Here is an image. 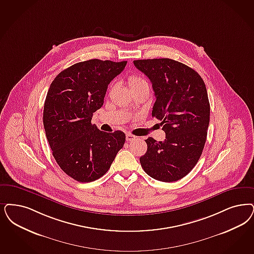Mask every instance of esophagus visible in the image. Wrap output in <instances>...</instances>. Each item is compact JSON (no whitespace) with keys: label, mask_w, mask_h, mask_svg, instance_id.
<instances>
[{"label":"esophagus","mask_w":254,"mask_h":254,"mask_svg":"<svg viewBox=\"0 0 254 254\" xmlns=\"http://www.w3.org/2000/svg\"><path fill=\"white\" fill-rule=\"evenodd\" d=\"M137 137L136 136H134V135H132L130 133H127V135H126V139L127 141H132V140H135Z\"/></svg>","instance_id":"1"}]
</instances>
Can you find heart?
I'll list each match as a JSON object with an SVG mask.
<instances>
[{
	"mask_svg": "<svg viewBox=\"0 0 254 254\" xmlns=\"http://www.w3.org/2000/svg\"><path fill=\"white\" fill-rule=\"evenodd\" d=\"M128 81H129V86H130V88L136 87V86H139V85H141V84L147 83L145 79H142L140 76H136V75H133L131 77H129Z\"/></svg>",
	"mask_w": 254,
	"mask_h": 254,
	"instance_id": "obj_1",
	"label": "heart"
}]
</instances>
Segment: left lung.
Wrapping results in <instances>:
<instances>
[{
  "label": "left lung",
  "mask_w": 254,
  "mask_h": 254,
  "mask_svg": "<svg viewBox=\"0 0 254 254\" xmlns=\"http://www.w3.org/2000/svg\"><path fill=\"white\" fill-rule=\"evenodd\" d=\"M133 63L152 82L156 96L152 116L166 133L164 141L145 140L147 151L140 165L156 180L177 181L197 164L204 147L210 119L205 84L195 70L172 59Z\"/></svg>",
  "instance_id": "left-lung-1"
}]
</instances>
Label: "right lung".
I'll return each mask as SVG.
<instances>
[{
    "label": "right lung",
    "mask_w": 254,
    "mask_h": 254,
    "mask_svg": "<svg viewBox=\"0 0 254 254\" xmlns=\"http://www.w3.org/2000/svg\"><path fill=\"white\" fill-rule=\"evenodd\" d=\"M127 63L79 62L60 72L48 91L43 112L47 139L58 165L79 182L105 175L126 141L124 132L100 131L91 120Z\"/></svg>",
    "instance_id": "obj_1"
}]
</instances>
